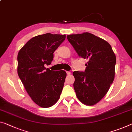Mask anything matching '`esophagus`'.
Returning <instances> with one entry per match:
<instances>
[{
    "label": "esophagus",
    "instance_id": "34e87169",
    "mask_svg": "<svg viewBox=\"0 0 132 132\" xmlns=\"http://www.w3.org/2000/svg\"><path fill=\"white\" fill-rule=\"evenodd\" d=\"M66 73H67V75H70L71 74V72H69V71H67Z\"/></svg>",
    "mask_w": 132,
    "mask_h": 132
}]
</instances>
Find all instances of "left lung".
I'll return each instance as SVG.
<instances>
[{"label": "left lung", "instance_id": "left-lung-1", "mask_svg": "<svg viewBox=\"0 0 132 132\" xmlns=\"http://www.w3.org/2000/svg\"><path fill=\"white\" fill-rule=\"evenodd\" d=\"M67 38L78 55L88 60L85 72L73 73L77 97L86 105H95L114 80L116 56L108 42L92 33L70 35Z\"/></svg>", "mask_w": 132, "mask_h": 132}]
</instances>
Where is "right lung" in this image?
I'll return each instance as SVG.
<instances>
[{"instance_id": "add662e5", "label": "right lung", "mask_w": 132, "mask_h": 132, "mask_svg": "<svg viewBox=\"0 0 132 132\" xmlns=\"http://www.w3.org/2000/svg\"><path fill=\"white\" fill-rule=\"evenodd\" d=\"M66 38L65 35L46 33L29 40L18 55V73L31 99L42 108L51 107L58 101L66 72L46 68L53 53Z\"/></svg>"}]
</instances>
